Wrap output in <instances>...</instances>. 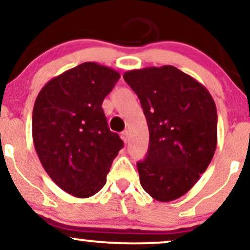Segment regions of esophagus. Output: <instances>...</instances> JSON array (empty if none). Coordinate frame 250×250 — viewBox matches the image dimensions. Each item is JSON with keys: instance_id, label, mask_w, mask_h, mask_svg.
I'll return each instance as SVG.
<instances>
[{"instance_id": "1", "label": "esophagus", "mask_w": 250, "mask_h": 250, "mask_svg": "<svg viewBox=\"0 0 250 250\" xmlns=\"http://www.w3.org/2000/svg\"><path fill=\"white\" fill-rule=\"evenodd\" d=\"M122 140L123 141H125V143H127L128 141H129V131L128 130H125V131H122Z\"/></svg>"}]
</instances>
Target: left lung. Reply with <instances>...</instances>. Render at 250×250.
<instances>
[{"instance_id": "obj_1", "label": "left lung", "mask_w": 250, "mask_h": 250, "mask_svg": "<svg viewBox=\"0 0 250 250\" xmlns=\"http://www.w3.org/2000/svg\"><path fill=\"white\" fill-rule=\"evenodd\" d=\"M141 102L148 153L137 162L140 183L161 202L179 199L200 179L217 143L216 105L207 88L173 65L123 75Z\"/></svg>"}]
</instances>
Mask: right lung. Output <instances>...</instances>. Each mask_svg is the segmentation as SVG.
Wrapping results in <instances>:
<instances>
[{"label": "right lung", "instance_id": "right-lung-1", "mask_svg": "<svg viewBox=\"0 0 250 250\" xmlns=\"http://www.w3.org/2000/svg\"><path fill=\"white\" fill-rule=\"evenodd\" d=\"M119 79L111 68L84 62L51 79L36 97V153L50 179L73 196L85 199L101 190L123 147L102 109Z\"/></svg>", "mask_w": 250, "mask_h": 250}]
</instances>
